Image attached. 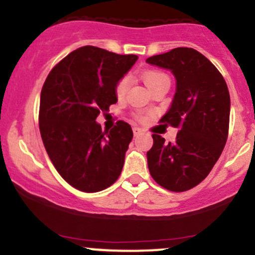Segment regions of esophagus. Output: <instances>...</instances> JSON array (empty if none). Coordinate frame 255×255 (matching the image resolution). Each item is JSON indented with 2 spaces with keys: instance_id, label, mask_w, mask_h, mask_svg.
<instances>
[{
  "instance_id": "obj_1",
  "label": "esophagus",
  "mask_w": 255,
  "mask_h": 255,
  "mask_svg": "<svg viewBox=\"0 0 255 255\" xmlns=\"http://www.w3.org/2000/svg\"><path fill=\"white\" fill-rule=\"evenodd\" d=\"M132 132H133V135H135V136H138L140 133H142V130H141L140 128H133Z\"/></svg>"
}]
</instances>
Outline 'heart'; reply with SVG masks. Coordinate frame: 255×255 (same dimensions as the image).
Segmentation results:
<instances>
[{
	"label": "heart",
	"mask_w": 255,
	"mask_h": 255,
	"mask_svg": "<svg viewBox=\"0 0 255 255\" xmlns=\"http://www.w3.org/2000/svg\"><path fill=\"white\" fill-rule=\"evenodd\" d=\"M142 79L148 89H152V88L155 87V85H157L158 83L165 82V80H170L165 73L156 72V70H148V72H145L142 75ZM128 87H130V78L124 77L123 79H120V82L118 83L117 85V89H115V94H117L118 99H123V98L127 95Z\"/></svg>",
	"instance_id": "b5f03b06"
}]
</instances>
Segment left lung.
Returning a JSON list of instances; mask_svg holds the SVG:
<instances>
[{
  "label": "left lung",
  "instance_id": "left-lung-1",
  "mask_svg": "<svg viewBox=\"0 0 255 255\" xmlns=\"http://www.w3.org/2000/svg\"><path fill=\"white\" fill-rule=\"evenodd\" d=\"M146 63L170 70L176 93L161 123L180 128L175 142L153 133L147 166L163 188L183 192L202 182L221 156L229 127L231 98L221 73L193 48H175Z\"/></svg>",
  "mask_w": 255,
  "mask_h": 255
}]
</instances>
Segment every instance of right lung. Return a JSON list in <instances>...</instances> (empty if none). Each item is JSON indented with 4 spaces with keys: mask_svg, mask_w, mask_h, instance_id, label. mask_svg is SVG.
I'll return each instance as SVG.
<instances>
[{
    "mask_svg": "<svg viewBox=\"0 0 255 255\" xmlns=\"http://www.w3.org/2000/svg\"><path fill=\"white\" fill-rule=\"evenodd\" d=\"M137 58L84 45L60 60L43 84V143L59 175L77 190L103 191L122 173L132 140L131 127L118 122L114 128L103 132L97 118L118 102V83Z\"/></svg>",
    "mask_w": 255,
    "mask_h": 255,
    "instance_id": "add662e5",
    "label": "right lung"
}]
</instances>
